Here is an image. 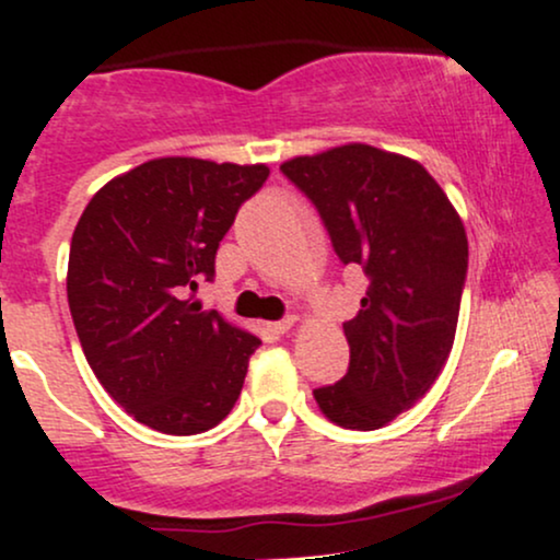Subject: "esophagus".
<instances>
[{
	"label": "esophagus",
	"instance_id": "1",
	"mask_svg": "<svg viewBox=\"0 0 560 560\" xmlns=\"http://www.w3.org/2000/svg\"><path fill=\"white\" fill-rule=\"evenodd\" d=\"M295 322H299L295 317H285V319H280V322H272V325H269V330H272L275 335H285V332L293 330Z\"/></svg>",
	"mask_w": 560,
	"mask_h": 560
}]
</instances>
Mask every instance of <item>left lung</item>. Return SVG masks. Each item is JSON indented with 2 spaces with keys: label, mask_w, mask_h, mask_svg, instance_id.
Segmentation results:
<instances>
[{
  "label": "left lung",
  "mask_w": 560,
  "mask_h": 560,
  "mask_svg": "<svg viewBox=\"0 0 560 560\" xmlns=\"http://www.w3.org/2000/svg\"><path fill=\"white\" fill-rule=\"evenodd\" d=\"M280 170L319 209L335 254L370 278L343 325L351 364L314 390L346 430H380L430 390L456 338L469 241L456 207L411 156L343 143Z\"/></svg>",
  "instance_id": "obj_1"
}]
</instances>
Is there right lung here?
Here are the masks:
<instances>
[{"instance_id":"obj_1","label":"right lung","mask_w":560,"mask_h":560,"mask_svg":"<svg viewBox=\"0 0 560 560\" xmlns=\"http://www.w3.org/2000/svg\"><path fill=\"white\" fill-rule=\"evenodd\" d=\"M267 164L160 156L112 177L70 243L68 304L85 361L136 422L199 435L228 417L261 340L201 312L199 282Z\"/></svg>"}]
</instances>
